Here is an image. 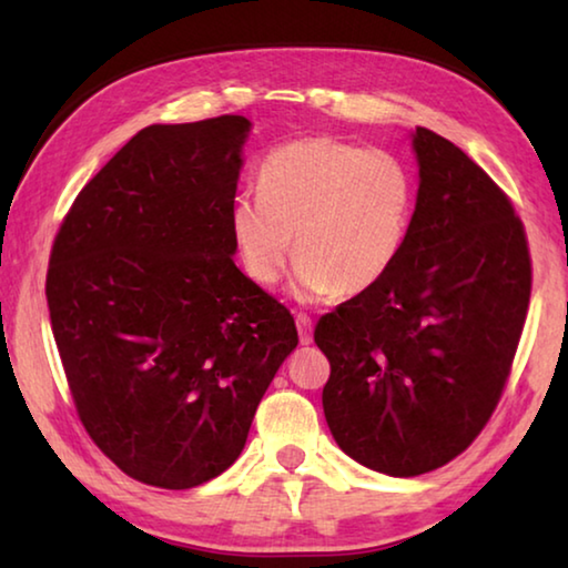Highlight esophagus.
Masks as SVG:
<instances>
[{
	"label": "esophagus",
	"instance_id": "obj_1",
	"mask_svg": "<svg viewBox=\"0 0 568 568\" xmlns=\"http://www.w3.org/2000/svg\"><path fill=\"white\" fill-rule=\"evenodd\" d=\"M295 325H297V335H301V343L303 345H311L313 343V321H311V315L295 313Z\"/></svg>",
	"mask_w": 568,
	"mask_h": 568
}]
</instances>
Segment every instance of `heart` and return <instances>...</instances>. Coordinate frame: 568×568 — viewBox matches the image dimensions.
<instances>
[{"instance_id": "b5f03b06", "label": "heart", "mask_w": 568, "mask_h": 568, "mask_svg": "<svg viewBox=\"0 0 568 568\" xmlns=\"http://www.w3.org/2000/svg\"><path fill=\"white\" fill-rule=\"evenodd\" d=\"M257 195L230 207L240 265L257 285L281 281L295 257L303 295H358L396 265L416 210V178L398 155L338 138L277 148Z\"/></svg>"}]
</instances>
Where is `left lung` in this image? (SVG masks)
I'll return each instance as SVG.
<instances>
[{"label":"left lung","mask_w":568,"mask_h":568,"mask_svg":"<svg viewBox=\"0 0 568 568\" xmlns=\"http://www.w3.org/2000/svg\"><path fill=\"white\" fill-rule=\"evenodd\" d=\"M418 197L396 265L315 325L331 361L323 410L358 464L420 476L474 444L511 376L531 253L506 192L418 128Z\"/></svg>","instance_id":"8db88e82"}]
</instances>
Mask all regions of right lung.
I'll return each mask as SVG.
<instances>
[{
	"mask_svg": "<svg viewBox=\"0 0 568 568\" xmlns=\"http://www.w3.org/2000/svg\"><path fill=\"white\" fill-rule=\"evenodd\" d=\"M250 122L150 124L74 197L47 267L84 430L140 484L195 488L235 464L297 331L233 263Z\"/></svg>",
	"mask_w": 568,
	"mask_h": 568,
	"instance_id": "add662e5",
	"label": "right lung"
}]
</instances>
